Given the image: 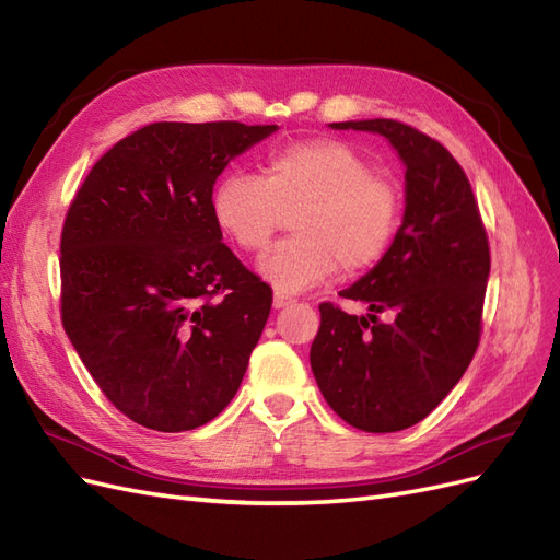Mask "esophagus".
I'll return each mask as SVG.
<instances>
[{
    "label": "esophagus",
    "mask_w": 560,
    "mask_h": 560,
    "mask_svg": "<svg viewBox=\"0 0 560 560\" xmlns=\"http://www.w3.org/2000/svg\"><path fill=\"white\" fill-rule=\"evenodd\" d=\"M290 303H294L292 296H287L284 292H276V296H273V308H284V306H290Z\"/></svg>",
    "instance_id": "obj_1"
}]
</instances>
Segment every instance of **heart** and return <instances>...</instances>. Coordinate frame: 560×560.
I'll list each match as a JSON object with an SVG mask.
<instances>
[{"label":"heart","instance_id":"b5f03b06","mask_svg":"<svg viewBox=\"0 0 560 560\" xmlns=\"http://www.w3.org/2000/svg\"><path fill=\"white\" fill-rule=\"evenodd\" d=\"M214 224L243 252H264L294 214V238L259 261L278 292L296 294L343 268L362 273L393 245L401 219L399 184L374 171L358 147L334 138L296 140L270 151L261 177L231 171L210 196Z\"/></svg>","mask_w":560,"mask_h":560}]
</instances>
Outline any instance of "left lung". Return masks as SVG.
I'll use <instances>...</instances> for the list:
<instances>
[{
    "mask_svg": "<svg viewBox=\"0 0 560 560\" xmlns=\"http://www.w3.org/2000/svg\"><path fill=\"white\" fill-rule=\"evenodd\" d=\"M331 128L393 142L406 165V210L385 257L341 292L364 301L366 317L319 303L311 366L348 425L399 432L436 409L479 348L488 233L465 171L442 142L395 118Z\"/></svg>",
    "mask_w": 560,
    "mask_h": 560,
    "instance_id": "obj_1",
    "label": "left lung"
}]
</instances>
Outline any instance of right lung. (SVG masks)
<instances>
[{
    "label": "right lung",
    "instance_id": "right-lung-1",
    "mask_svg": "<svg viewBox=\"0 0 560 560\" xmlns=\"http://www.w3.org/2000/svg\"><path fill=\"white\" fill-rule=\"evenodd\" d=\"M278 126L159 121L118 140L60 233V317L103 395L138 425L184 432L222 413L273 290L222 243L210 196Z\"/></svg>",
    "mask_w": 560,
    "mask_h": 560
}]
</instances>
